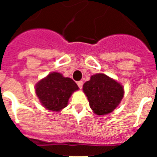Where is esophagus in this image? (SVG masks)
Instances as JSON below:
<instances>
[{
    "label": "esophagus",
    "instance_id": "34e87169",
    "mask_svg": "<svg viewBox=\"0 0 157 157\" xmlns=\"http://www.w3.org/2000/svg\"><path fill=\"white\" fill-rule=\"evenodd\" d=\"M77 86H78V87L80 89L82 88V86H83V81H80L77 82Z\"/></svg>",
    "mask_w": 157,
    "mask_h": 157
}]
</instances>
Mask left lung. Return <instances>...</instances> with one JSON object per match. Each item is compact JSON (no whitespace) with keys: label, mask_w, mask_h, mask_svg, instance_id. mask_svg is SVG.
<instances>
[{"label":"left lung","mask_w":157,"mask_h":157,"mask_svg":"<svg viewBox=\"0 0 157 157\" xmlns=\"http://www.w3.org/2000/svg\"><path fill=\"white\" fill-rule=\"evenodd\" d=\"M90 107L96 115L112 112L121 103L124 96L123 86L103 73L95 74L83 86Z\"/></svg>","instance_id":"left-lung-1"}]
</instances>
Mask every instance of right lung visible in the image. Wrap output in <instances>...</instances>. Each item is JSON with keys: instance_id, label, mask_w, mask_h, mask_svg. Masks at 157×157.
Here are the masks:
<instances>
[{"instance_id": "1", "label": "right lung", "mask_w": 157, "mask_h": 157, "mask_svg": "<svg viewBox=\"0 0 157 157\" xmlns=\"http://www.w3.org/2000/svg\"><path fill=\"white\" fill-rule=\"evenodd\" d=\"M78 89L72 79L64 77L59 72H52L36 84V94L45 108L59 112L67 107L71 94Z\"/></svg>"}]
</instances>
